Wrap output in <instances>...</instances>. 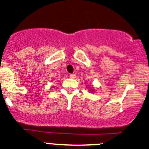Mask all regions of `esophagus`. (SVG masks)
<instances>
[{
	"label": "esophagus",
	"instance_id": "34e87169",
	"mask_svg": "<svg viewBox=\"0 0 149 149\" xmlns=\"http://www.w3.org/2000/svg\"><path fill=\"white\" fill-rule=\"evenodd\" d=\"M76 74H70V79H75L76 78Z\"/></svg>",
	"mask_w": 149,
	"mask_h": 149
}]
</instances>
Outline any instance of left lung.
<instances>
[{
    "instance_id": "obj_1",
    "label": "left lung",
    "mask_w": 149,
    "mask_h": 149,
    "mask_svg": "<svg viewBox=\"0 0 149 149\" xmlns=\"http://www.w3.org/2000/svg\"><path fill=\"white\" fill-rule=\"evenodd\" d=\"M88 88H89V91H90L91 92H93V91H94V89L93 88V87L91 86H88Z\"/></svg>"
}]
</instances>
